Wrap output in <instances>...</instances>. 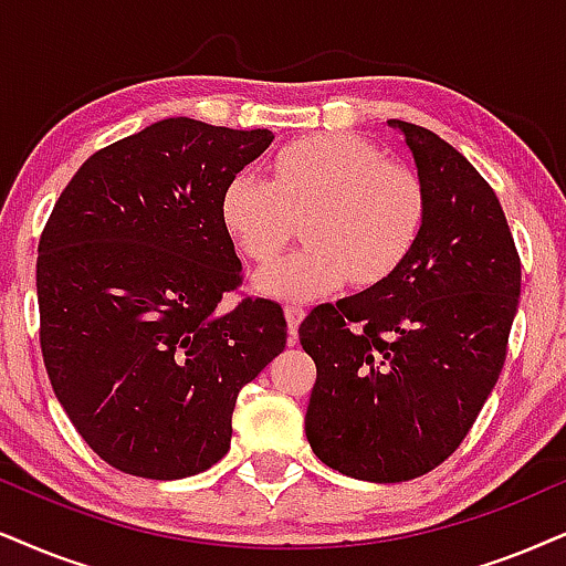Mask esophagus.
I'll list each match as a JSON object with an SVG mask.
<instances>
[{
  "label": "esophagus",
  "mask_w": 566,
  "mask_h": 566,
  "mask_svg": "<svg viewBox=\"0 0 566 566\" xmlns=\"http://www.w3.org/2000/svg\"><path fill=\"white\" fill-rule=\"evenodd\" d=\"M284 318H287L290 339H297V326H300V321L305 318V307L303 305H287V307H284Z\"/></svg>",
  "instance_id": "34e87169"
}]
</instances>
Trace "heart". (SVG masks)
<instances>
[{"instance_id":"1","label":"heart","mask_w":566,"mask_h":566,"mask_svg":"<svg viewBox=\"0 0 566 566\" xmlns=\"http://www.w3.org/2000/svg\"><path fill=\"white\" fill-rule=\"evenodd\" d=\"M271 175L238 171L221 196L227 232L255 263L275 258L306 219L308 248L255 276L263 295L305 303L347 279L374 287L418 245L428 211L423 182L368 140L345 133L295 140L274 156Z\"/></svg>"}]
</instances>
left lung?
Instances as JSON below:
<instances>
[{
  "label": "left lung",
  "instance_id": "1",
  "mask_svg": "<svg viewBox=\"0 0 566 566\" xmlns=\"http://www.w3.org/2000/svg\"><path fill=\"white\" fill-rule=\"evenodd\" d=\"M426 188L410 259L381 284L313 307L305 436L324 464L370 483L431 473L499 381L520 303V253L491 185L426 127L389 119Z\"/></svg>",
  "mask_w": 566,
  "mask_h": 566
}]
</instances>
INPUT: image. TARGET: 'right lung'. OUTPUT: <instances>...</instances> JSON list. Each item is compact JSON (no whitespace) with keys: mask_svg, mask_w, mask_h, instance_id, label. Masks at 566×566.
I'll use <instances>...</instances> for the list:
<instances>
[{"mask_svg":"<svg viewBox=\"0 0 566 566\" xmlns=\"http://www.w3.org/2000/svg\"><path fill=\"white\" fill-rule=\"evenodd\" d=\"M274 140L169 117L85 159L39 240L41 355L75 431L127 475L175 481L230 452L240 389L287 345L282 305L240 297L227 182Z\"/></svg>","mask_w":566,"mask_h":566,"instance_id":"obj_1","label":"right lung"}]
</instances>
